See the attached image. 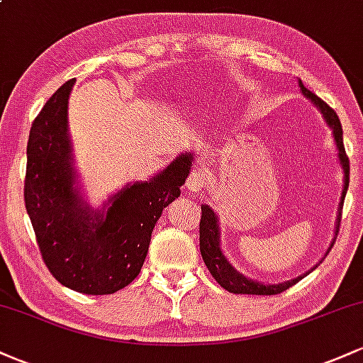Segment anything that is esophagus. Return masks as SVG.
I'll return each mask as SVG.
<instances>
[{"instance_id":"34e87169","label":"esophagus","mask_w":363,"mask_h":363,"mask_svg":"<svg viewBox=\"0 0 363 363\" xmlns=\"http://www.w3.org/2000/svg\"><path fill=\"white\" fill-rule=\"evenodd\" d=\"M203 186H205V177H203L199 172H193L189 177H187L186 191H187V193H189V194L199 193Z\"/></svg>"}]
</instances>
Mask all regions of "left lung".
<instances>
[{
    "instance_id": "1",
    "label": "left lung",
    "mask_w": 363,
    "mask_h": 363,
    "mask_svg": "<svg viewBox=\"0 0 363 363\" xmlns=\"http://www.w3.org/2000/svg\"><path fill=\"white\" fill-rule=\"evenodd\" d=\"M298 86H301V91L303 97H307L309 101L318 107V111L323 114L324 121L333 131V140H335L336 150H338V160L341 169H343V189H341V198L338 205V215H336L335 222V237H333L331 244H329L328 251L324 256H328V252L331 251L333 244H335L336 235H338L340 230V222H341V208H343L345 196H347L348 191V182H350V162L347 153H345L343 147V129H341V123L336 116V112L328 106L326 102L320 101L315 94H312L311 90H307L303 86L302 80H298ZM187 162H194L193 153H184ZM201 222H199V251H201L203 261H205L206 268L210 269L211 277L218 281V285H222L225 290L230 291V294H245V295H277L285 291L290 286H294L298 280H302L303 277H307L312 269L318 268V264L311 269V272L301 274V277L294 278V280H286L281 283H264L252 280V278L244 277L242 273L237 272V269L232 266V262L227 259L222 251V245H220V223L218 216L213 211V208L208 205H201ZM323 261V259H320ZM319 261V262H320Z\"/></svg>"
}]
</instances>
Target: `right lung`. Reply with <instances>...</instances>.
<instances>
[{"instance_id": "1", "label": "right lung", "mask_w": 363, "mask_h": 363, "mask_svg": "<svg viewBox=\"0 0 363 363\" xmlns=\"http://www.w3.org/2000/svg\"><path fill=\"white\" fill-rule=\"evenodd\" d=\"M66 82L32 124L25 208L45 266L61 285L86 295L114 294L135 280L162 211L181 196L191 170L184 153L148 181H135L101 208L83 198L68 128Z\"/></svg>"}]
</instances>
